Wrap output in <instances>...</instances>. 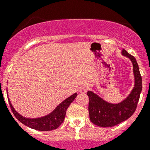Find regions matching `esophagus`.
<instances>
[{
  "label": "esophagus",
  "instance_id": "34e87169",
  "mask_svg": "<svg viewBox=\"0 0 150 150\" xmlns=\"http://www.w3.org/2000/svg\"><path fill=\"white\" fill-rule=\"evenodd\" d=\"M88 88L85 86H81V87L79 88V92L81 93H85L86 92H87Z\"/></svg>",
  "mask_w": 150,
  "mask_h": 150
}]
</instances>
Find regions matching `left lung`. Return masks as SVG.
Segmentation results:
<instances>
[{
	"mask_svg": "<svg viewBox=\"0 0 150 150\" xmlns=\"http://www.w3.org/2000/svg\"><path fill=\"white\" fill-rule=\"evenodd\" d=\"M122 54L130 59L133 64L134 87L130 94L117 104L106 102L92 91H88L89 98L88 111L91 121L100 127H112L129 118L134 113L142 90V80L135 57L122 49Z\"/></svg>",
	"mask_w": 150,
	"mask_h": 150,
	"instance_id": "8db88e82",
	"label": "left lung"
}]
</instances>
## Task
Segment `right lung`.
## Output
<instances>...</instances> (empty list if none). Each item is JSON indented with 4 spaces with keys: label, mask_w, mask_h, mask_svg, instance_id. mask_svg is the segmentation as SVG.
<instances>
[{
    "label": "right lung",
    "mask_w": 150,
    "mask_h": 150,
    "mask_svg": "<svg viewBox=\"0 0 150 150\" xmlns=\"http://www.w3.org/2000/svg\"><path fill=\"white\" fill-rule=\"evenodd\" d=\"M76 96L77 93H74L69 97L67 98L61 104H59L50 114L43 117H38V118H28V117H23L14 110L9 99H8V102H9L12 112L19 121L33 129L46 131L57 129L62 123L65 118L67 109L68 108L69 104L73 102Z\"/></svg>",
    "instance_id": "right-lung-1"
}]
</instances>
